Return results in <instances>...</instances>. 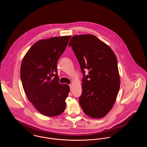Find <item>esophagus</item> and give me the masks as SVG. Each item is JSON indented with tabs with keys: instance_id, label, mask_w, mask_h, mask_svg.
<instances>
[{
	"instance_id": "34e87169",
	"label": "esophagus",
	"mask_w": 147,
	"mask_h": 147,
	"mask_svg": "<svg viewBox=\"0 0 147 147\" xmlns=\"http://www.w3.org/2000/svg\"><path fill=\"white\" fill-rule=\"evenodd\" d=\"M69 87H70V90H71V84H69Z\"/></svg>"
}]
</instances>
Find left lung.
I'll use <instances>...</instances> for the list:
<instances>
[{
    "mask_svg": "<svg viewBox=\"0 0 147 147\" xmlns=\"http://www.w3.org/2000/svg\"><path fill=\"white\" fill-rule=\"evenodd\" d=\"M69 46L77 57L83 74L80 105L88 116L102 118L111 110L119 89L116 56L94 35H75ZM86 70L88 75L85 74Z\"/></svg>",
    "mask_w": 147,
    "mask_h": 147,
    "instance_id": "8db88e82",
    "label": "left lung"
}]
</instances>
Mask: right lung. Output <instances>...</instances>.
I'll return each instance as SVG.
<instances>
[{
    "mask_svg": "<svg viewBox=\"0 0 147 147\" xmlns=\"http://www.w3.org/2000/svg\"><path fill=\"white\" fill-rule=\"evenodd\" d=\"M71 36L40 40L23 58L20 78L29 101L42 115L53 117L64 112L70 88L59 83L57 63Z\"/></svg>",
    "mask_w": 147,
    "mask_h": 147,
    "instance_id": "add662e5",
    "label": "right lung"
}]
</instances>
